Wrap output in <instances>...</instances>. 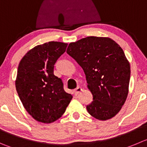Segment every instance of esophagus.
Returning <instances> with one entry per match:
<instances>
[{
    "label": "esophagus",
    "instance_id": "34e87169",
    "mask_svg": "<svg viewBox=\"0 0 147 147\" xmlns=\"http://www.w3.org/2000/svg\"><path fill=\"white\" fill-rule=\"evenodd\" d=\"M82 87H80V86H78V87H76V89L74 90V93L75 95H78V94H79L82 92Z\"/></svg>",
    "mask_w": 147,
    "mask_h": 147
}]
</instances>
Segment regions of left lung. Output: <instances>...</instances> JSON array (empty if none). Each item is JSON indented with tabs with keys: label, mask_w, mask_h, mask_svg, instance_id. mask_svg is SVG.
<instances>
[{
	"label": "left lung",
	"mask_w": 147,
	"mask_h": 147,
	"mask_svg": "<svg viewBox=\"0 0 147 147\" xmlns=\"http://www.w3.org/2000/svg\"><path fill=\"white\" fill-rule=\"evenodd\" d=\"M66 53L83 68L93 101L94 118L106 121L121 110L128 93L131 68L123 49L108 37H87L68 45Z\"/></svg>",
	"instance_id": "obj_1"
}]
</instances>
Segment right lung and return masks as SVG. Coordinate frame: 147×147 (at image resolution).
<instances>
[{"instance_id": "1", "label": "right lung", "mask_w": 147, "mask_h": 147, "mask_svg": "<svg viewBox=\"0 0 147 147\" xmlns=\"http://www.w3.org/2000/svg\"><path fill=\"white\" fill-rule=\"evenodd\" d=\"M68 44L49 42L27 52L19 64L16 89L31 116L50 123L62 116L72 99L61 79L54 75V65Z\"/></svg>"}]
</instances>
